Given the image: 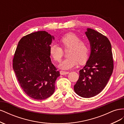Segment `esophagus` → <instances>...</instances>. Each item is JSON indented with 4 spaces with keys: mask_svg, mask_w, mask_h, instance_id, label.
Masks as SVG:
<instances>
[{
    "mask_svg": "<svg viewBox=\"0 0 124 124\" xmlns=\"http://www.w3.org/2000/svg\"><path fill=\"white\" fill-rule=\"evenodd\" d=\"M68 73H69V71H62V70L60 71V74L61 75H65Z\"/></svg>",
    "mask_w": 124,
    "mask_h": 124,
    "instance_id": "1",
    "label": "esophagus"
}]
</instances>
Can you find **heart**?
<instances>
[{
  "label": "heart",
  "instance_id": "b5f03b06",
  "mask_svg": "<svg viewBox=\"0 0 124 124\" xmlns=\"http://www.w3.org/2000/svg\"><path fill=\"white\" fill-rule=\"evenodd\" d=\"M63 48H69L68 55L69 57L59 65L61 69L68 70L76 66L79 62L82 63L87 59L89 46L85 41L72 33H67L60 40ZM50 53L55 61L59 62L63 56L62 48L57 44L53 43L50 46Z\"/></svg>",
  "mask_w": 124,
  "mask_h": 124
}]
</instances>
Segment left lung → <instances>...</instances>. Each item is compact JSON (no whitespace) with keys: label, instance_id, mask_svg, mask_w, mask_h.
<instances>
[{"label":"left lung","instance_id":"left-lung-1","mask_svg":"<svg viewBox=\"0 0 124 124\" xmlns=\"http://www.w3.org/2000/svg\"><path fill=\"white\" fill-rule=\"evenodd\" d=\"M85 34L91 45V54L79 71L74 91L82 97L91 98L106 87L113 72V60L111 44L107 37L91 28H87Z\"/></svg>","mask_w":124,"mask_h":124}]
</instances>
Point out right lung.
<instances>
[{
	"instance_id": "right-lung-1",
	"label": "right lung",
	"mask_w": 124,
	"mask_h": 124,
	"mask_svg": "<svg viewBox=\"0 0 124 124\" xmlns=\"http://www.w3.org/2000/svg\"><path fill=\"white\" fill-rule=\"evenodd\" d=\"M54 36L46 31L26 35L18 42L13 59V68L17 81L26 94L43 100L55 91L60 76L51 62L50 46Z\"/></svg>"
}]
</instances>
